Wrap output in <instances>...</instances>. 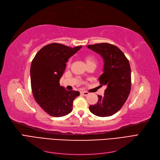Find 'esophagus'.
Returning <instances> with one entry per match:
<instances>
[{"label": "esophagus", "instance_id": "obj_1", "mask_svg": "<svg viewBox=\"0 0 160 160\" xmlns=\"http://www.w3.org/2000/svg\"><path fill=\"white\" fill-rule=\"evenodd\" d=\"M81 94L82 95L87 96V95H89V93H88V92H87V91H81Z\"/></svg>", "mask_w": 160, "mask_h": 160}]
</instances>
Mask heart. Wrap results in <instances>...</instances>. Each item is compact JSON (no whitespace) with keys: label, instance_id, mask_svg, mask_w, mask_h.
<instances>
[{"label":"heart","instance_id":"1","mask_svg":"<svg viewBox=\"0 0 160 160\" xmlns=\"http://www.w3.org/2000/svg\"><path fill=\"white\" fill-rule=\"evenodd\" d=\"M84 61L85 62V63L87 66H89L90 65H95L97 59L95 56L91 55H85L83 57ZM71 65V60L69 59L67 62V66L69 67Z\"/></svg>","mask_w":160,"mask_h":160}]
</instances>
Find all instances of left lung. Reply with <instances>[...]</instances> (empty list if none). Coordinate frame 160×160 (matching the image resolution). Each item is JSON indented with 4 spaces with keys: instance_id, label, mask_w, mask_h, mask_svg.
Returning <instances> with one entry per match:
<instances>
[{
    "instance_id": "1",
    "label": "left lung",
    "mask_w": 160,
    "mask_h": 160,
    "mask_svg": "<svg viewBox=\"0 0 160 160\" xmlns=\"http://www.w3.org/2000/svg\"><path fill=\"white\" fill-rule=\"evenodd\" d=\"M99 54L104 61L103 72L99 78L101 86L105 85L103 96L89 106L91 112L99 117H108L122 108L131 91V68L128 59L118 47L103 42L88 45Z\"/></svg>"
}]
</instances>
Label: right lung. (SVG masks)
Here are the masks:
<instances>
[{"mask_svg": "<svg viewBox=\"0 0 160 160\" xmlns=\"http://www.w3.org/2000/svg\"><path fill=\"white\" fill-rule=\"evenodd\" d=\"M82 46L71 48L59 43L43 47L32 61L31 83L37 103L52 117H62L71 113L72 102L80 94L67 91L59 84L66 62Z\"/></svg>", "mask_w": 160, "mask_h": 160, "instance_id": "obj_1", "label": "right lung"}]
</instances>
